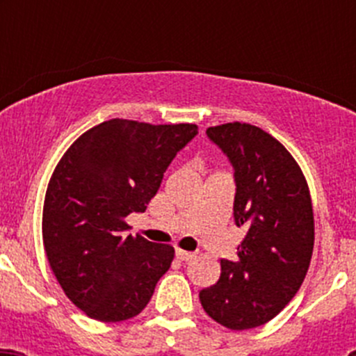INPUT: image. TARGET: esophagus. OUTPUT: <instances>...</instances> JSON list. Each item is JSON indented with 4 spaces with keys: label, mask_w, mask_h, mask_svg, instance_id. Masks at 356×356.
<instances>
[{
    "label": "esophagus",
    "mask_w": 356,
    "mask_h": 356,
    "mask_svg": "<svg viewBox=\"0 0 356 356\" xmlns=\"http://www.w3.org/2000/svg\"><path fill=\"white\" fill-rule=\"evenodd\" d=\"M175 257H177V260H181V261H189V260H193V258H195L196 254L191 253V251L177 250V251H175Z\"/></svg>",
    "instance_id": "1"
}]
</instances>
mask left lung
Here are the masks:
<instances>
[{
    "instance_id": "left-lung-1",
    "label": "left lung",
    "mask_w": 356,
    "mask_h": 356,
    "mask_svg": "<svg viewBox=\"0 0 356 356\" xmlns=\"http://www.w3.org/2000/svg\"><path fill=\"white\" fill-rule=\"evenodd\" d=\"M207 136L234 170V222L246 229L238 260H220L217 284L200 291L204 312L232 331L267 324L298 293L314 251V210L288 149L241 122L208 127Z\"/></svg>"
}]
</instances>
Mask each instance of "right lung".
<instances>
[{
  "label": "right lung",
  "mask_w": 356,
  "mask_h": 356,
  "mask_svg": "<svg viewBox=\"0 0 356 356\" xmlns=\"http://www.w3.org/2000/svg\"><path fill=\"white\" fill-rule=\"evenodd\" d=\"M195 124L103 122L68 148L46 191L42 241L68 300L88 317L122 322L141 314L174 248L132 238L125 217L156 195Z\"/></svg>",
  "instance_id": "obj_1"
}]
</instances>
